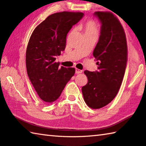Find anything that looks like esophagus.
Here are the masks:
<instances>
[{
  "label": "esophagus",
  "instance_id": "34e87169",
  "mask_svg": "<svg viewBox=\"0 0 146 146\" xmlns=\"http://www.w3.org/2000/svg\"><path fill=\"white\" fill-rule=\"evenodd\" d=\"M82 72H83V71L81 70H80V69H78V68H76V74H80Z\"/></svg>",
  "mask_w": 146,
  "mask_h": 146
}]
</instances>
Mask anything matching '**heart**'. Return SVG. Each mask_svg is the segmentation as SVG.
I'll return each instance as SVG.
<instances>
[{"instance_id": "heart-1", "label": "heart", "mask_w": 146, "mask_h": 146, "mask_svg": "<svg viewBox=\"0 0 146 146\" xmlns=\"http://www.w3.org/2000/svg\"><path fill=\"white\" fill-rule=\"evenodd\" d=\"M81 28L83 29L85 35H98V28L96 23L94 20H88V21L83 23L81 24Z\"/></svg>"}]
</instances>
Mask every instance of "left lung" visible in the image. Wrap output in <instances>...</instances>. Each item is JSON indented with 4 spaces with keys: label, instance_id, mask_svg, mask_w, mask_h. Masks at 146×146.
Wrapping results in <instances>:
<instances>
[{
    "label": "left lung",
    "instance_id": "1",
    "mask_svg": "<svg viewBox=\"0 0 146 146\" xmlns=\"http://www.w3.org/2000/svg\"><path fill=\"white\" fill-rule=\"evenodd\" d=\"M94 15L101 24L93 52L98 70H85L88 83L81 90L86 104L99 109L111 102L118 93L126 68L127 47L123 27L112 13L96 11Z\"/></svg>",
    "mask_w": 146,
    "mask_h": 146
}]
</instances>
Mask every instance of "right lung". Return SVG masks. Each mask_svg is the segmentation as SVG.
Returning a JSON list of instances; mask_svg holds the SVG:
<instances>
[{
	"instance_id": "obj_1",
	"label": "right lung",
	"mask_w": 146,
	"mask_h": 146,
	"mask_svg": "<svg viewBox=\"0 0 146 146\" xmlns=\"http://www.w3.org/2000/svg\"><path fill=\"white\" fill-rule=\"evenodd\" d=\"M81 12L63 11L48 16L33 31L25 56L27 75L40 99L51 103L60 96L75 74L56 62L66 46V37L74 25L82 19Z\"/></svg>"
}]
</instances>
